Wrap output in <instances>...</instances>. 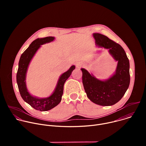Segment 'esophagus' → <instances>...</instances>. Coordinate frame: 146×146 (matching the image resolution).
<instances>
[{
  "instance_id": "34e87169",
  "label": "esophagus",
  "mask_w": 146,
  "mask_h": 146,
  "mask_svg": "<svg viewBox=\"0 0 146 146\" xmlns=\"http://www.w3.org/2000/svg\"><path fill=\"white\" fill-rule=\"evenodd\" d=\"M82 66V62H77V63L76 64V67L78 68H80Z\"/></svg>"
}]
</instances>
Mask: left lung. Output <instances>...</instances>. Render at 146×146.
I'll use <instances>...</instances> for the list:
<instances>
[{
	"instance_id": "left-lung-1",
	"label": "left lung",
	"mask_w": 146,
	"mask_h": 146,
	"mask_svg": "<svg viewBox=\"0 0 146 146\" xmlns=\"http://www.w3.org/2000/svg\"><path fill=\"white\" fill-rule=\"evenodd\" d=\"M97 47L109 50L110 55L118 62L115 72L108 79L101 80L84 68L82 80L88 99L96 105L112 106L119 101L125 94L130 83L129 61L123 48L107 36L93 33Z\"/></svg>"
}]
</instances>
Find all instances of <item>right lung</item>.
Returning a JSON list of instances; mask_svg holds the SVG:
<instances>
[{
	"instance_id": "obj_1",
	"label": "right lung",
	"mask_w": 146,
	"mask_h": 146,
	"mask_svg": "<svg viewBox=\"0 0 146 146\" xmlns=\"http://www.w3.org/2000/svg\"><path fill=\"white\" fill-rule=\"evenodd\" d=\"M54 39L55 37L52 36L36 39L21 56L18 63L17 82L20 95L23 100L33 108L41 111L50 110L60 102L65 82L75 69V66L72 65L68 71L60 76L53 93L48 97L37 98L32 96L28 92L26 84V76L30 62L41 45L51 42Z\"/></svg>"
}]
</instances>
